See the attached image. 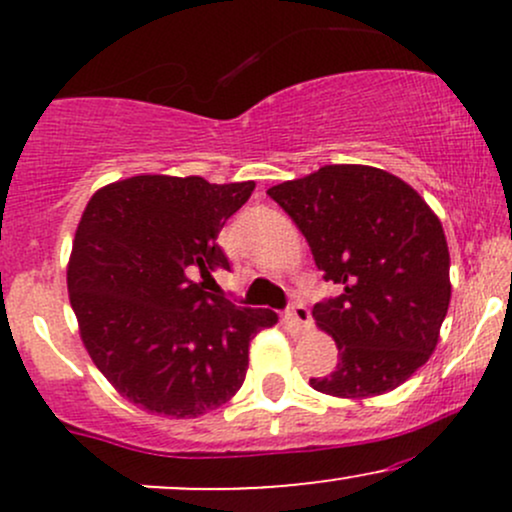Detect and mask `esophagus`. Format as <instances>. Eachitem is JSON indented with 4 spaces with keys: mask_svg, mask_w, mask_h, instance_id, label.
<instances>
[{
    "mask_svg": "<svg viewBox=\"0 0 512 512\" xmlns=\"http://www.w3.org/2000/svg\"><path fill=\"white\" fill-rule=\"evenodd\" d=\"M286 322L293 327L296 332H305L310 327V310L305 308V303L301 301H293L291 308L286 310Z\"/></svg>",
    "mask_w": 512,
    "mask_h": 512,
    "instance_id": "34e87169",
    "label": "esophagus"
}]
</instances>
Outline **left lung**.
<instances>
[{"label":"left lung","instance_id":"left-lung-1","mask_svg":"<svg viewBox=\"0 0 512 512\" xmlns=\"http://www.w3.org/2000/svg\"><path fill=\"white\" fill-rule=\"evenodd\" d=\"M342 286L313 317L339 363L317 392L366 399L395 390L431 358L450 305V252L440 219L397 175L373 166H322L269 187Z\"/></svg>","mask_w":512,"mask_h":512}]
</instances>
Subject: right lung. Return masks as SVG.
I'll return each instance as SVG.
<instances>
[{
	"instance_id": "add662e5",
	"label": "right lung",
	"mask_w": 512,
	"mask_h": 512,
	"mask_svg": "<svg viewBox=\"0 0 512 512\" xmlns=\"http://www.w3.org/2000/svg\"><path fill=\"white\" fill-rule=\"evenodd\" d=\"M252 190V180L134 175L101 187L81 214L67 264L81 342L149 414L195 419L226 404L248 373L250 339L279 320L204 291L211 272L231 269L216 238Z\"/></svg>"
}]
</instances>
